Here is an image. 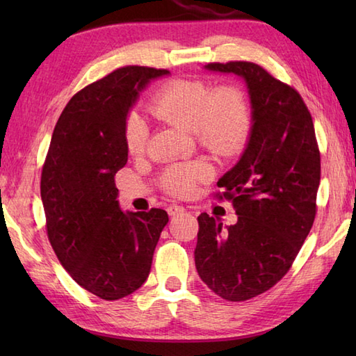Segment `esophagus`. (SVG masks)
Masks as SVG:
<instances>
[{"label": "esophagus", "mask_w": 356, "mask_h": 356, "mask_svg": "<svg viewBox=\"0 0 356 356\" xmlns=\"http://www.w3.org/2000/svg\"><path fill=\"white\" fill-rule=\"evenodd\" d=\"M166 211H168V214H170V216H176V214L184 213L185 208H184V207H180V205H170V207H168V209H166Z\"/></svg>", "instance_id": "34e87169"}]
</instances>
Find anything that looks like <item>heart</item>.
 <instances>
[{"label": "heart", "instance_id": "b5f03b06", "mask_svg": "<svg viewBox=\"0 0 356 356\" xmlns=\"http://www.w3.org/2000/svg\"><path fill=\"white\" fill-rule=\"evenodd\" d=\"M154 118L193 130L199 145L216 156L236 154L248 139L251 108L243 90L234 84L211 88L200 79H171L157 90L149 102ZM149 127L139 113H130L124 122L125 148L140 156L147 148ZM211 176L205 162L171 165L162 174L166 193L186 197L197 184Z\"/></svg>", "mask_w": 356, "mask_h": 356}]
</instances>
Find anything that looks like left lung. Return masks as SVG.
<instances>
[{
    "instance_id": "left-lung-1",
    "label": "left lung",
    "mask_w": 356,
    "mask_h": 356,
    "mask_svg": "<svg viewBox=\"0 0 356 356\" xmlns=\"http://www.w3.org/2000/svg\"><path fill=\"white\" fill-rule=\"evenodd\" d=\"M208 70L246 81L252 128L243 156L218 180V200H231L237 223L197 217L195 268L202 282L228 301L269 291L291 269L316 214L321 163L312 116L303 97L248 61L211 63Z\"/></svg>"
}]
</instances>
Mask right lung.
I'll return each mask as SVG.
<instances>
[{"instance_id":"add662e5","label":"right lung","mask_w":356,"mask_h":356,"mask_svg":"<svg viewBox=\"0 0 356 356\" xmlns=\"http://www.w3.org/2000/svg\"><path fill=\"white\" fill-rule=\"evenodd\" d=\"M168 73L127 65L79 90L58 119L42 165L50 245L74 282L102 300L124 298L145 283L168 223L161 208L124 213L115 185L128 161V111L149 79Z\"/></svg>"}]
</instances>
